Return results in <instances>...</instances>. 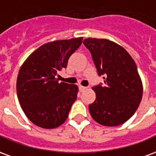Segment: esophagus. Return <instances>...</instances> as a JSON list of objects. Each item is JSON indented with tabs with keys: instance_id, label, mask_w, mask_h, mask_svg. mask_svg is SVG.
Masks as SVG:
<instances>
[{
	"instance_id": "1",
	"label": "esophagus",
	"mask_w": 156,
	"mask_h": 156,
	"mask_svg": "<svg viewBox=\"0 0 156 156\" xmlns=\"http://www.w3.org/2000/svg\"><path fill=\"white\" fill-rule=\"evenodd\" d=\"M78 88H79V91L80 92H83L86 90V87H84V86H82V85H79L78 86Z\"/></svg>"
}]
</instances>
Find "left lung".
Listing matches in <instances>:
<instances>
[{"instance_id":"8db88e82","label":"left lung","mask_w":156,"mask_h":156,"mask_svg":"<svg viewBox=\"0 0 156 156\" xmlns=\"http://www.w3.org/2000/svg\"><path fill=\"white\" fill-rule=\"evenodd\" d=\"M105 85H96L95 101L88 105L92 118L105 126H117L133 116L142 98L143 85L134 59L124 48L108 39H84Z\"/></svg>"}]
</instances>
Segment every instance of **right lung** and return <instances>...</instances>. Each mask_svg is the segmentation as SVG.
<instances>
[{
	"label": "right lung",
	"instance_id": "add662e5",
	"mask_svg": "<svg viewBox=\"0 0 156 156\" xmlns=\"http://www.w3.org/2000/svg\"><path fill=\"white\" fill-rule=\"evenodd\" d=\"M83 37L58 40L41 45L20 68L16 93L22 110L32 123L53 129L64 123L77 98V85L58 82V72L66 68Z\"/></svg>",
	"mask_w": 156,
	"mask_h": 156
}]
</instances>
